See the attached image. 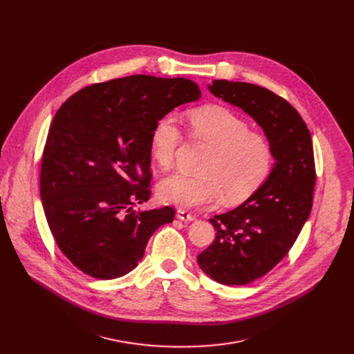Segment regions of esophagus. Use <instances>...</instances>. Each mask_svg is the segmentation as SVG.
I'll return each mask as SVG.
<instances>
[{
	"label": "esophagus",
	"mask_w": 354,
	"mask_h": 354,
	"mask_svg": "<svg viewBox=\"0 0 354 354\" xmlns=\"http://www.w3.org/2000/svg\"><path fill=\"white\" fill-rule=\"evenodd\" d=\"M176 217L182 221H194V216H192L186 210H180V209L176 212Z\"/></svg>",
	"instance_id": "34e87169"
}]
</instances>
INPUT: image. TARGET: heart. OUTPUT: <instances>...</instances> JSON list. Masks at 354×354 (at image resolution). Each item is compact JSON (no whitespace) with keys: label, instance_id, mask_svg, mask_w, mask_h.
Masks as SVG:
<instances>
[{"label":"heart","instance_id":"1","mask_svg":"<svg viewBox=\"0 0 354 354\" xmlns=\"http://www.w3.org/2000/svg\"><path fill=\"white\" fill-rule=\"evenodd\" d=\"M193 133L214 148L203 168V176L172 174L158 185L160 197L180 210L227 203H239L254 193L268 178L273 151L268 138L249 131V124L221 106H206L190 113ZM182 131L174 112L162 115L149 136V151L164 169L174 164Z\"/></svg>","mask_w":354,"mask_h":354}]
</instances>
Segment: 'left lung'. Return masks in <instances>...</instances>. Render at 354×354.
I'll return each mask as SVG.
<instances>
[{"mask_svg":"<svg viewBox=\"0 0 354 354\" xmlns=\"http://www.w3.org/2000/svg\"><path fill=\"white\" fill-rule=\"evenodd\" d=\"M210 92L263 129L274 165L241 206L214 216L216 239L197 257L200 269L227 286L249 284L291 249L313 209L315 162L310 130L286 99L259 85L214 80Z\"/></svg>","mask_w":354,"mask_h":354,"instance_id":"1","label":"left lung"}]
</instances>
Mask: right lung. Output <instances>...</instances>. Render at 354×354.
Here are the masks:
<instances>
[{
  "instance_id": "right-lung-1",
  "label": "right lung",
  "mask_w": 354,
  "mask_h": 354,
  "mask_svg": "<svg viewBox=\"0 0 354 354\" xmlns=\"http://www.w3.org/2000/svg\"><path fill=\"white\" fill-rule=\"evenodd\" d=\"M200 96L186 78L131 75L85 86L57 111L41 157L40 198L56 243L81 272L102 280L127 274L151 235L174 221L169 206H134L151 194L156 122Z\"/></svg>"
}]
</instances>
